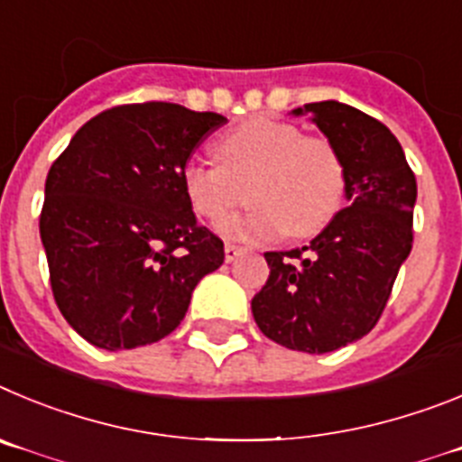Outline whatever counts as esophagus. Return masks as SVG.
<instances>
[{
    "label": "esophagus",
    "mask_w": 462,
    "mask_h": 462,
    "mask_svg": "<svg viewBox=\"0 0 462 462\" xmlns=\"http://www.w3.org/2000/svg\"><path fill=\"white\" fill-rule=\"evenodd\" d=\"M244 251H246L244 246H236V244H230V241H227V244H226V260L235 262L236 257H239Z\"/></svg>",
    "instance_id": "esophagus-1"
}]
</instances>
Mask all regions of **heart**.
Returning <instances> with one entry per match:
<instances>
[{
    "label": "heart",
    "mask_w": 462,
    "mask_h": 462,
    "mask_svg": "<svg viewBox=\"0 0 462 462\" xmlns=\"http://www.w3.org/2000/svg\"><path fill=\"white\" fill-rule=\"evenodd\" d=\"M221 161L190 159L184 189L195 214L218 221L248 200L246 214L218 226L223 235L272 239L288 232L294 239L318 235L334 221L347 190L345 161L322 135H303L297 124L255 117L226 133Z\"/></svg>",
    "instance_id": "1"
}]
</instances>
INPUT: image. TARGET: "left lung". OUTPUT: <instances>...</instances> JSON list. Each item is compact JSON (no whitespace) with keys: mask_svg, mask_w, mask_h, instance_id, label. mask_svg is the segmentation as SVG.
Here are the masks:
<instances>
[{"mask_svg":"<svg viewBox=\"0 0 462 462\" xmlns=\"http://www.w3.org/2000/svg\"><path fill=\"white\" fill-rule=\"evenodd\" d=\"M347 172V207L309 246L264 253L269 278L253 297L257 327L290 350L324 355L373 329L412 251L417 180L401 143L375 117L338 101L309 103Z\"/></svg>","mask_w":462,"mask_h":462,"instance_id":"left-lung-1","label":"left lung"}]
</instances>
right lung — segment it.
Instances as JSON below:
<instances>
[{
	"mask_svg": "<svg viewBox=\"0 0 462 462\" xmlns=\"http://www.w3.org/2000/svg\"><path fill=\"white\" fill-rule=\"evenodd\" d=\"M227 119L177 103L115 106L52 163L39 230L66 322L103 350L156 343L180 327L202 276L226 260L195 221L184 168Z\"/></svg>",
	"mask_w": 462,
	"mask_h": 462,
	"instance_id": "obj_1",
	"label": "right lung"
}]
</instances>
